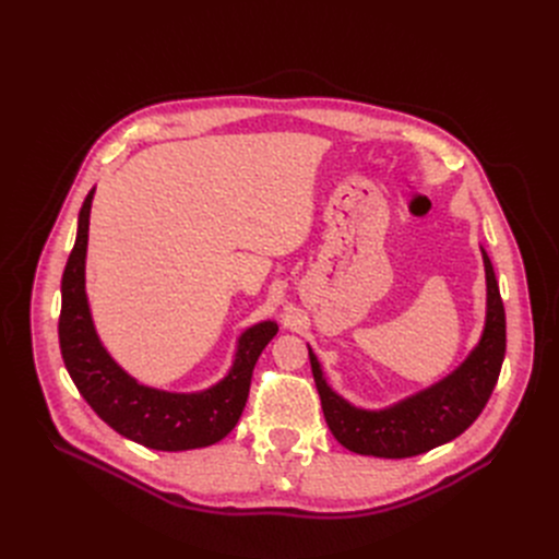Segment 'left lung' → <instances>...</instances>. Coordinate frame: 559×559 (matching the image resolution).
I'll list each match as a JSON object with an SVG mask.
<instances>
[{
  "label": "left lung",
  "instance_id": "obj_1",
  "mask_svg": "<svg viewBox=\"0 0 559 559\" xmlns=\"http://www.w3.org/2000/svg\"><path fill=\"white\" fill-rule=\"evenodd\" d=\"M487 272V321L478 346L460 369L394 407H354L337 396L324 380L317 356L308 346L314 385L326 424L337 442L360 455L413 457L442 447L472 426L485 409L506 358V308L489 255L483 251Z\"/></svg>",
  "mask_w": 559,
  "mask_h": 559
}]
</instances>
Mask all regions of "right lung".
I'll return each mask as SVG.
<instances>
[{"instance_id":"right-lung-1","label":"right lung","mask_w":559,"mask_h":559,"mask_svg":"<svg viewBox=\"0 0 559 559\" xmlns=\"http://www.w3.org/2000/svg\"><path fill=\"white\" fill-rule=\"evenodd\" d=\"M93 194L95 190L87 192L81 205L76 242L61 281L58 342L68 373L87 405L131 442L156 451H190L217 444L238 424L253 367L278 326L274 321H262L242 333L233 369L222 383L205 392L171 394L135 383L106 354L85 299V249Z\"/></svg>"}]
</instances>
